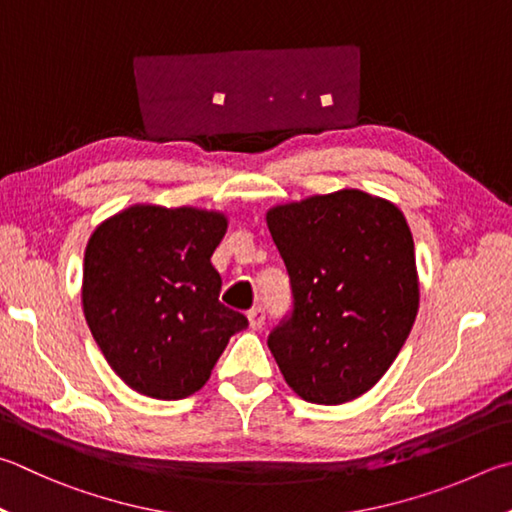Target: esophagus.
Instances as JSON below:
<instances>
[{"label":"esophagus","instance_id":"obj_1","mask_svg":"<svg viewBox=\"0 0 512 512\" xmlns=\"http://www.w3.org/2000/svg\"><path fill=\"white\" fill-rule=\"evenodd\" d=\"M264 320H266V313H264L262 306H255V309L248 311L250 329H262L264 327Z\"/></svg>","mask_w":512,"mask_h":512}]
</instances>
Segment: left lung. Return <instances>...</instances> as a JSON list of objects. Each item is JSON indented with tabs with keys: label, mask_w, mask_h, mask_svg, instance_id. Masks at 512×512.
Here are the masks:
<instances>
[{
	"label": "left lung",
	"mask_w": 512,
	"mask_h": 512,
	"mask_svg": "<svg viewBox=\"0 0 512 512\" xmlns=\"http://www.w3.org/2000/svg\"><path fill=\"white\" fill-rule=\"evenodd\" d=\"M293 288L268 336L284 380L309 403L340 405L392 367L418 313L414 239L392 201L345 188L266 212Z\"/></svg>",
	"instance_id": "8db88e82"
}]
</instances>
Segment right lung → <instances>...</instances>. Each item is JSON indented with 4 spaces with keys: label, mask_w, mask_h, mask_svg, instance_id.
Wrapping results in <instances>:
<instances>
[{
    "label": "right lung",
    "mask_w": 512,
    "mask_h": 512,
    "mask_svg": "<svg viewBox=\"0 0 512 512\" xmlns=\"http://www.w3.org/2000/svg\"><path fill=\"white\" fill-rule=\"evenodd\" d=\"M228 217L134 203L89 237L82 309L102 356L134 392L179 401L208 383L244 315L219 302L210 257Z\"/></svg>",
    "instance_id": "obj_1"
}]
</instances>
